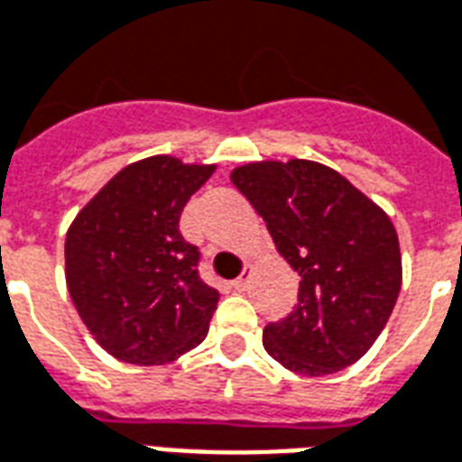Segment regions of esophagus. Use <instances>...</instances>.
Instances as JSON below:
<instances>
[{
	"label": "esophagus",
	"mask_w": 462,
	"mask_h": 462,
	"mask_svg": "<svg viewBox=\"0 0 462 462\" xmlns=\"http://www.w3.org/2000/svg\"><path fill=\"white\" fill-rule=\"evenodd\" d=\"M232 286L237 289V291H245L249 286V266H245V272H242V276H237L235 282H232Z\"/></svg>",
	"instance_id": "esophagus-1"
}]
</instances>
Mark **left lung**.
Returning <instances> with one entry per match:
<instances>
[{
  "label": "left lung",
  "instance_id": "1",
  "mask_svg": "<svg viewBox=\"0 0 462 462\" xmlns=\"http://www.w3.org/2000/svg\"><path fill=\"white\" fill-rule=\"evenodd\" d=\"M230 179L300 276L299 303L264 328L266 353L309 377L360 360L402 289L399 240L387 213L316 162L247 163Z\"/></svg>",
  "mask_w": 462,
  "mask_h": 462
}]
</instances>
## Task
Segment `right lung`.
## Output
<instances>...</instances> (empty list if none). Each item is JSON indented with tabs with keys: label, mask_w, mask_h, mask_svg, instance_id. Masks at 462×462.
I'll return each instance as SVG.
<instances>
[{
	"label": "right lung",
	"mask_w": 462,
	"mask_h": 462,
	"mask_svg": "<svg viewBox=\"0 0 462 462\" xmlns=\"http://www.w3.org/2000/svg\"><path fill=\"white\" fill-rule=\"evenodd\" d=\"M215 166L152 156L126 166L78 213L66 282L92 337L129 365H163L208 336L220 293L198 276L183 208Z\"/></svg>",
	"instance_id": "right-lung-1"
}]
</instances>
